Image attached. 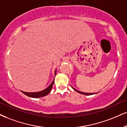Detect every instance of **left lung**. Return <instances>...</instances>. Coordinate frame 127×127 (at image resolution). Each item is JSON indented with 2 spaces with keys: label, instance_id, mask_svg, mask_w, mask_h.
<instances>
[{
  "label": "left lung",
  "instance_id": "left-lung-1",
  "mask_svg": "<svg viewBox=\"0 0 127 127\" xmlns=\"http://www.w3.org/2000/svg\"><path fill=\"white\" fill-rule=\"evenodd\" d=\"M73 88V90H74L75 91H76V92H78V93H79V94H84V95H93V94H93V93H85V92H80V91H79L76 90V89L73 88Z\"/></svg>",
  "mask_w": 127,
  "mask_h": 127
}]
</instances>
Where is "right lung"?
Listing matches in <instances>:
<instances>
[{
    "label": "right lung",
    "mask_w": 127,
    "mask_h": 127,
    "mask_svg": "<svg viewBox=\"0 0 127 127\" xmlns=\"http://www.w3.org/2000/svg\"><path fill=\"white\" fill-rule=\"evenodd\" d=\"M54 79L49 87L45 89V90L40 92H24V91H22V92L25 95H27L28 96L32 97V98H40V97H43L44 96H46V95H47L48 94H49V92H51V91L52 90V86L54 85Z\"/></svg>",
    "instance_id": "1"
}]
</instances>
